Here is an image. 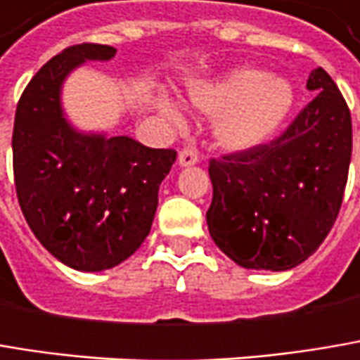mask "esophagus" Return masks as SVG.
Segmentation results:
<instances>
[{"instance_id": "esophagus-1", "label": "esophagus", "mask_w": 360, "mask_h": 360, "mask_svg": "<svg viewBox=\"0 0 360 360\" xmlns=\"http://www.w3.org/2000/svg\"><path fill=\"white\" fill-rule=\"evenodd\" d=\"M198 160H200V155H198L196 147H184L178 155V166H194V164H198Z\"/></svg>"}]
</instances>
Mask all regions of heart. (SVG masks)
Returning a JSON list of instances; mask_svg holds the SVG:
<instances>
[{
  "instance_id": "obj_1",
  "label": "heart",
  "mask_w": 360,
  "mask_h": 360,
  "mask_svg": "<svg viewBox=\"0 0 360 360\" xmlns=\"http://www.w3.org/2000/svg\"><path fill=\"white\" fill-rule=\"evenodd\" d=\"M193 102L219 120V143L231 151H244L269 141L293 108L295 91L283 77H269L266 71L242 67L227 73L217 84L200 86L191 94ZM174 124L182 122L180 112L164 104Z\"/></svg>"
}]
</instances>
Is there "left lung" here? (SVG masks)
I'll use <instances>...</instances> for the list:
<instances>
[{"label": "left lung", "instance_id": "1", "mask_svg": "<svg viewBox=\"0 0 360 360\" xmlns=\"http://www.w3.org/2000/svg\"><path fill=\"white\" fill-rule=\"evenodd\" d=\"M307 90L314 100L276 139L209 162V233L244 269H293L338 217L352 153L350 110L321 67Z\"/></svg>", "mask_w": 360, "mask_h": 360}]
</instances>
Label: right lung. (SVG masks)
Listing matches in <instances>:
<instances>
[{
  "label": "right lung",
  "mask_w": 360,
  "mask_h": 360,
  "mask_svg": "<svg viewBox=\"0 0 360 360\" xmlns=\"http://www.w3.org/2000/svg\"><path fill=\"white\" fill-rule=\"evenodd\" d=\"M108 44H73L39 69L20 96L13 120V182L32 233L75 270L112 269L147 238L158 191L174 149L131 137L75 131L61 108V86L86 61H108Z\"/></svg>",
  "instance_id": "right-lung-1"
}]
</instances>
